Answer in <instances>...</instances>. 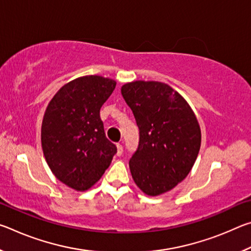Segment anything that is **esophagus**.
<instances>
[{
  "label": "esophagus",
  "instance_id": "esophagus-1",
  "mask_svg": "<svg viewBox=\"0 0 251 251\" xmlns=\"http://www.w3.org/2000/svg\"><path fill=\"white\" fill-rule=\"evenodd\" d=\"M116 147H117V156H121L123 154V146L121 144H117Z\"/></svg>",
  "mask_w": 251,
  "mask_h": 251
}]
</instances>
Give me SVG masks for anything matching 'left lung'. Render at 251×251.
<instances>
[{
  "instance_id": "8db88e82",
  "label": "left lung",
  "mask_w": 251,
  "mask_h": 251,
  "mask_svg": "<svg viewBox=\"0 0 251 251\" xmlns=\"http://www.w3.org/2000/svg\"><path fill=\"white\" fill-rule=\"evenodd\" d=\"M139 128L129 159L135 184L148 196L172 190L192 171L201 144V126L179 93L155 80H134L121 88Z\"/></svg>"
}]
</instances>
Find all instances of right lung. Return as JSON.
Listing matches in <instances>:
<instances>
[{"mask_svg": "<svg viewBox=\"0 0 251 251\" xmlns=\"http://www.w3.org/2000/svg\"><path fill=\"white\" fill-rule=\"evenodd\" d=\"M115 86L103 76L77 77L59 88L44 113L41 142L46 163L59 181L77 192L100 179L117 151L100 116Z\"/></svg>", "mask_w": 251, "mask_h": 251, "instance_id": "1", "label": "right lung"}]
</instances>
